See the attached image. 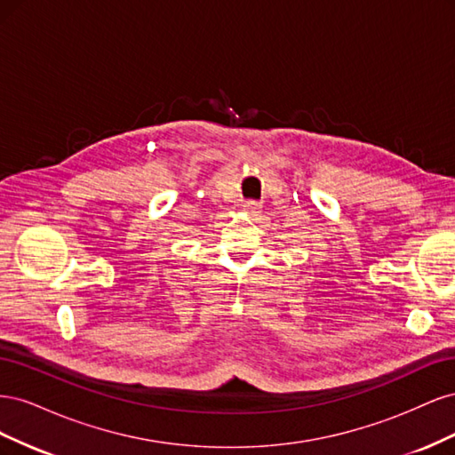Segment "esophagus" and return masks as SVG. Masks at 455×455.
Wrapping results in <instances>:
<instances>
[{
  "label": "esophagus",
  "instance_id": "34e87169",
  "mask_svg": "<svg viewBox=\"0 0 455 455\" xmlns=\"http://www.w3.org/2000/svg\"><path fill=\"white\" fill-rule=\"evenodd\" d=\"M244 211L249 212V214H256V212H259V209H261V204L258 203V201H244Z\"/></svg>",
  "mask_w": 455,
  "mask_h": 455
}]
</instances>
